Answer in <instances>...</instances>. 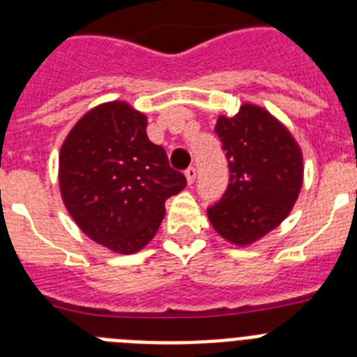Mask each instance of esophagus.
I'll return each instance as SVG.
<instances>
[{"label":"esophagus","instance_id":"1","mask_svg":"<svg viewBox=\"0 0 357 357\" xmlns=\"http://www.w3.org/2000/svg\"><path fill=\"white\" fill-rule=\"evenodd\" d=\"M185 178H188V184H193L195 182V178H197V169L193 166L185 169Z\"/></svg>","mask_w":357,"mask_h":357}]
</instances>
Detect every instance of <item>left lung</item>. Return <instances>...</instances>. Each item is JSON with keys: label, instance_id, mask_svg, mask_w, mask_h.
Listing matches in <instances>:
<instances>
[{"label": "left lung", "instance_id": "left-lung-1", "mask_svg": "<svg viewBox=\"0 0 357 357\" xmlns=\"http://www.w3.org/2000/svg\"><path fill=\"white\" fill-rule=\"evenodd\" d=\"M214 132L230 178L207 216L222 238L247 247L279 227L295 206L304 181L302 150L279 119L252 103H243L232 118L220 116Z\"/></svg>", "mask_w": 357, "mask_h": 357}]
</instances>
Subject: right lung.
Returning <instances> with one entry per match:
<instances>
[{
    "label": "right lung",
    "instance_id": "obj_1",
    "mask_svg": "<svg viewBox=\"0 0 357 357\" xmlns=\"http://www.w3.org/2000/svg\"><path fill=\"white\" fill-rule=\"evenodd\" d=\"M146 116L127 102L85 112L59 155L62 202L80 230L118 254L146 247L162 222L164 202L185 188L162 146L146 135Z\"/></svg>",
    "mask_w": 357,
    "mask_h": 357
}]
</instances>
